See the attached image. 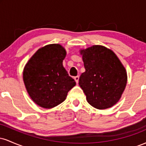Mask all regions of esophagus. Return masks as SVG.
Masks as SVG:
<instances>
[{"label": "esophagus", "instance_id": "1", "mask_svg": "<svg viewBox=\"0 0 146 146\" xmlns=\"http://www.w3.org/2000/svg\"><path fill=\"white\" fill-rule=\"evenodd\" d=\"M74 79H75V82H76V83L78 84V82H79V76H78V75H77V76L74 77Z\"/></svg>", "mask_w": 146, "mask_h": 146}]
</instances>
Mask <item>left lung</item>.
I'll return each instance as SVG.
<instances>
[{
	"label": "left lung",
	"mask_w": 146,
	"mask_h": 146,
	"mask_svg": "<svg viewBox=\"0 0 146 146\" xmlns=\"http://www.w3.org/2000/svg\"><path fill=\"white\" fill-rule=\"evenodd\" d=\"M86 71L79 79V85L87 102L98 109L113 106L119 100L127 83L125 68L113 51L94 45L82 50Z\"/></svg>",
	"instance_id": "1"
}]
</instances>
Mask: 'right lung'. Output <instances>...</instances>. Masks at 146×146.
<instances>
[{
	"label": "right lung",
	"instance_id": "right-lung-1",
	"mask_svg": "<svg viewBox=\"0 0 146 146\" xmlns=\"http://www.w3.org/2000/svg\"><path fill=\"white\" fill-rule=\"evenodd\" d=\"M66 51L61 45H46L38 50L25 65V87L33 101L42 108L59 105L76 84L63 66Z\"/></svg>",
	"mask_w": 146,
	"mask_h": 146
}]
</instances>
